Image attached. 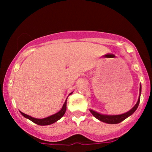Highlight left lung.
Listing matches in <instances>:
<instances>
[{
	"mask_svg": "<svg viewBox=\"0 0 152 152\" xmlns=\"http://www.w3.org/2000/svg\"><path fill=\"white\" fill-rule=\"evenodd\" d=\"M141 86H140V94H141ZM139 102H140V96H139V98L138 99V102L136 105L132 108V109L130 110L128 112L125 113V114H121V115H103V114H100L99 113L96 112V111H93V110H91L90 111L94 117H96L97 119H99V121H103V122H105V123L107 124H118L120 122H121L122 121H124V119H126L127 117L131 116L134 111L137 110V109L139 106Z\"/></svg>",
	"mask_w": 152,
	"mask_h": 152,
	"instance_id": "left-lung-1",
	"label": "left lung"
}]
</instances>
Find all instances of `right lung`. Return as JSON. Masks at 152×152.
Returning <instances> with one entry per match:
<instances>
[{"label":"right lung","instance_id":"obj_1","mask_svg":"<svg viewBox=\"0 0 152 152\" xmlns=\"http://www.w3.org/2000/svg\"><path fill=\"white\" fill-rule=\"evenodd\" d=\"M71 94L72 93H71L70 94ZM66 101H67V99H66ZM66 102L64 103V105H63L62 109H61L58 113H56V114L52 115V116H48V117H46L45 118H33V117H31V116H28V115H27V114H24V113L21 112V111H20V114H21L23 116H24V117L28 118L29 120H31V121L34 122V123L36 124L41 125V126L50 125V124H53L54 122L57 121L58 120L60 119V118H61L63 116H64V114H65L66 110Z\"/></svg>","mask_w":152,"mask_h":152}]
</instances>
